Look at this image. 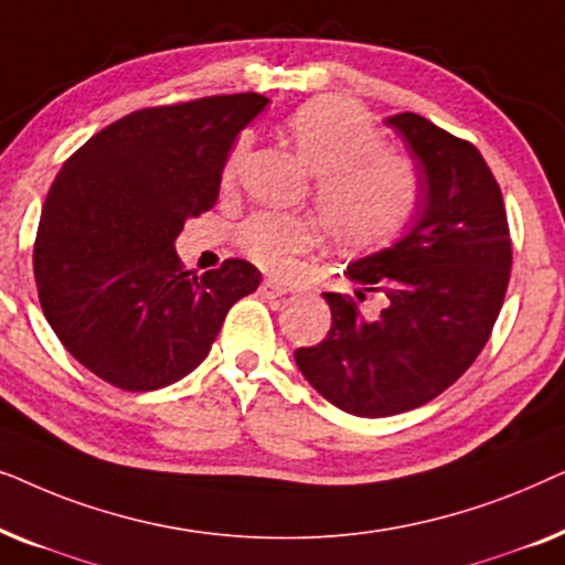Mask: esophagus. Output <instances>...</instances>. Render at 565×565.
<instances>
[{
	"mask_svg": "<svg viewBox=\"0 0 565 565\" xmlns=\"http://www.w3.org/2000/svg\"><path fill=\"white\" fill-rule=\"evenodd\" d=\"M259 292L265 298H280V296H285V292H288V288H285V285L277 282V280H262Z\"/></svg>",
	"mask_w": 565,
	"mask_h": 565,
	"instance_id": "esophagus-1",
	"label": "esophagus"
}]
</instances>
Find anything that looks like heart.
Returning <instances> with one entry per match:
<instances>
[{
  "mask_svg": "<svg viewBox=\"0 0 565 565\" xmlns=\"http://www.w3.org/2000/svg\"><path fill=\"white\" fill-rule=\"evenodd\" d=\"M285 130L316 174L313 200L323 228L342 249L367 252L391 244L412 226L422 205L419 169L406 153L383 149L375 122L358 103L316 97L285 115ZM249 136H236L221 182L238 174ZM236 242L254 265L285 273L313 249L316 228L300 215L259 211L238 226Z\"/></svg>",
  "mask_w": 565,
  "mask_h": 565,
  "instance_id": "obj_1",
  "label": "heart"
}]
</instances>
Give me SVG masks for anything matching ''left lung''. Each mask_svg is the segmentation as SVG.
<instances>
[{
    "label": "left lung",
    "mask_w": 565,
    "mask_h": 565,
    "mask_svg": "<svg viewBox=\"0 0 565 565\" xmlns=\"http://www.w3.org/2000/svg\"><path fill=\"white\" fill-rule=\"evenodd\" d=\"M422 177V215L391 249L347 267L385 308L365 319L352 296L323 292L331 329L296 350L306 381L354 416L416 408L458 381L489 342L504 303L512 236L497 177L466 138L416 113L385 120Z\"/></svg>",
    "instance_id": "obj_1"
}]
</instances>
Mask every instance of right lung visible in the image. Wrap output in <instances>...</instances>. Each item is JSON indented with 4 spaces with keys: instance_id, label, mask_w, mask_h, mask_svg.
<instances>
[{
    "instance_id": "right-lung-1",
    "label": "right lung",
    "mask_w": 565,
    "mask_h": 565,
    "mask_svg": "<svg viewBox=\"0 0 565 565\" xmlns=\"http://www.w3.org/2000/svg\"><path fill=\"white\" fill-rule=\"evenodd\" d=\"M267 97L143 107L76 149L53 180L33 246L38 298L61 344L105 383L157 391L192 373L259 269L226 259L195 275L174 252L211 211L238 130Z\"/></svg>"
}]
</instances>
